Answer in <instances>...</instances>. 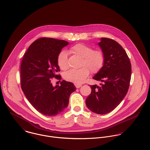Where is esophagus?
I'll use <instances>...</instances> for the list:
<instances>
[{"label": "esophagus", "mask_w": 150, "mask_h": 150, "mask_svg": "<svg viewBox=\"0 0 150 150\" xmlns=\"http://www.w3.org/2000/svg\"><path fill=\"white\" fill-rule=\"evenodd\" d=\"M75 86H76V87L77 88H80V87L82 86V85L80 84H76Z\"/></svg>", "instance_id": "obj_1"}]
</instances>
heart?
<instances>
[{
	"mask_svg": "<svg viewBox=\"0 0 150 150\" xmlns=\"http://www.w3.org/2000/svg\"><path fill=\"white\" fill-rule=\"evenodd\" d=\"M70 51L74 55L82 58L81 66L83 67L79 69H71L65 72L64 77L67 81L74 83H82L89 75L90 70L92 73H96L103 65L104 55L100 50H93L91 47L79 43L71 47ZM57 63L63 70L69 68L67 54L65 51H62L59 53Z\"/></svg>",
	"mask_w": 150,
	"mask_h": 150,
	"instance_id": "heart-1",
	"label": "heart"
}]
</instances>
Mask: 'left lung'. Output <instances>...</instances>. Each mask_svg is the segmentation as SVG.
I'll return each instance as SVG.
<instances>
[{
	"label": "left lung",
	"mask_w": 150,
	"mask_h": 150,
	"mask_svg": "<svg viewBox=\"0 0 150 150\" xmlns=\"http://www.w3.org/2000/svg\"><path fill=\"white\" fill-rule=\"evenodd\" d=\"M104 55V64L93 79L103 82L90 86L91 93L86 99L87 107L98 114H106L121 102L128 91L131 78V64L128 56L119 44L102 38L98 43Z\"/></svg>",
	"instance_id": "1"
}]
</instances>
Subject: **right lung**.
I'll list each match as a JSON object with an SVG mask.
<instances>
[{
	"label": "right lung",
	"instance_id": "add662e5",
	"mask_svg": "<svg viewBox=\"0 0 150 150\" xmlns=\"http://www.w3.org/2000/svg\"><path fill=\"white\" fill-rule=\"evenodd\" d=\"M69 43L43 38L32 43L24 54L21 64V85L26 98L37 111L46 116H55L66 108L70 94L76 88L63 80L54 86L51 79H61L57 57Z\"/></svg>",
	"mask_w": 150,
	"mask_h": 150
}]
</instances>
